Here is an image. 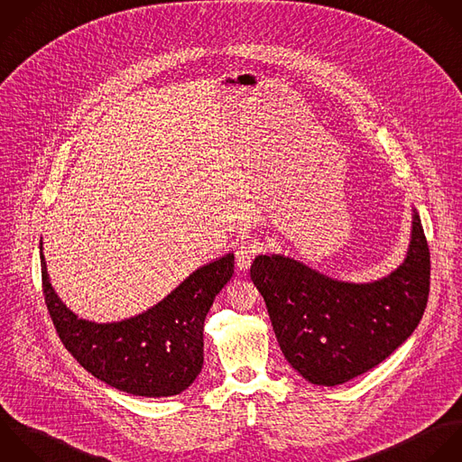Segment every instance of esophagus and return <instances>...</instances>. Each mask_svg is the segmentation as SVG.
I'll return each mask as SVG.
<instances>
[{
    "mask_svg": "<svg viewBox=\"0 0 462 462\" xmlns=\"http://www.w3.org/2000/svg\"><path fill=\"white\" fill-rule=\"evenodd\" d=\"M255 245L254 243H241L236 250V264L239 270H248L252 261H254V255H255Z\"/></svg>",
    "mask_w": 462,
    "mask_h": 462,
    "instance_id": "34e87169",
    "label": "esophagus"
}]
</instances>
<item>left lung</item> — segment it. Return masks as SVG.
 Listing matches in <instances>:
<instances>
[{"label":"left lung","instance_id":"obj_1","mask_svg":"<svg viewBox=\"0 0 462 462\" xmlns=\"http://www.w3.org/2000/svg\"><path fill=\"white\" fill-rule=\"evenodd\" d=\"M250 277L290 365L310 383L342 385L389 358L418 328L430 291V252L418 210L403 263L371 282L338 281L281 254Z\"/></svg>","mask_w":462,"mask_h":462}]
</instances>
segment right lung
<instances>
[{
  "label": "right lung",
  "instance_id": "add662e5",
  "mask_svg": "<svg viewBox=\"0 0 462 462\" xmlns=\"http://www.w3.org/2000/svg\"><path fill=\"white\" fill-rule=\"evenodd\" d=\"M41 250L42 293L60 342L97 380L143 398L176 396L203 367V324L216 295L234 273V254L194 270L143 313L118 322L75 315L50 282Z\"/></svg>",
  "mask_w": 462,
  "mask_h": 462
}]
</instances>
